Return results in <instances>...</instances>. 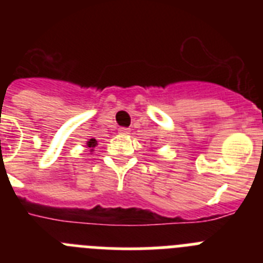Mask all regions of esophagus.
Returning <instances> with one entry per match:
<instances>
[{"label":"esophagus","instance_id":"esophagus-1","mask_svg":"<svg viewBox=\"0 0 263 263\" xmlns=\"http://www.w3.org/2000/svg\"><path fill=\"white\" fill-rule=\"evenodd\" d=\"M118 133H120L121 136H127V134H130V129H127V127H121V129L118 130Z\"/></svg>","mask_w":263,"mask_h":263}]
</instances>
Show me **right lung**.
<instances>
[{"label": "right lung", "instance_id": "right-lung-1", "mask_svg": "<svg viewBox=\"0 0 263 263\" xmlns=\"http://www.w3.org/2000/svg\"><path fill=\"white\" fill-rule=\"evenodd\" d=\"M87 146H88V147H89V152H90V153H93V152H95L93 148L97 146V141H96V139H95V138L88 139V141H87Z\"/></svg>", "mask_w": 263, "mask_h": 263}]
</instances>
